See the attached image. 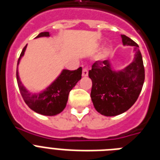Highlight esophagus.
<instances>
[{
    "instance_id": "esophagus-1",
    "label": "esophagus",
    "mask_w": 160,
    "mask_h": 160,
    "mask_svg": "<svg viewBox=\"0 0 160 160\" xmlns=\"http://www.w3.org/2000/svg\"><path fill=\"white\" fill-rule=\"evenodd\" d=\"M88 75V71L87 68H83L82 69V76L83 77H87Z\"/></svg>"
}]
</instances>
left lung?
Here are the masks:
<instances>
[{"label": "left lung", "instance_id": "1", "mask_svg": "<svg viewBox=\"0 0 160 160\" xmlns=\"http://www.w3.org/2000/svg\"><path fill=\"white\" fill-rule=\"evenodd\" d=\"M124 45L133 46L135 58L121 71H114L108 60L97 61L89 70L92 87L91 98L95 109L106 116H115L126 112L135 104L145 82V68L138 45L122 34Z\"/></svg>", "mask_w": 160, "mask_h": 160}]
</instances>
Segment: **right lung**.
Segmentation results:
<instances>
[{"label":"right lung","instance_id":"obj_1","mask_svg":"<svg viewBox=\"0 0 160 160\" xmlns=\"http://www.w3.org/2000/svg\"><path fill=\"white\" fill-rule=\"evenodd\" d=\"M48 36V32H42L36 38ZM26 47L27 44L23 48L17 62L16 78L20 94L26 105L34 112L44 116H55L59 114L67 105L70 91L82 78V68L80 67L72 71L63 69L59 76L45 90L39 93L29 92L20 82L18 72V65L25 54Z\"/></svg>","mask_w":160,"mask_h":160}]
</instances>
